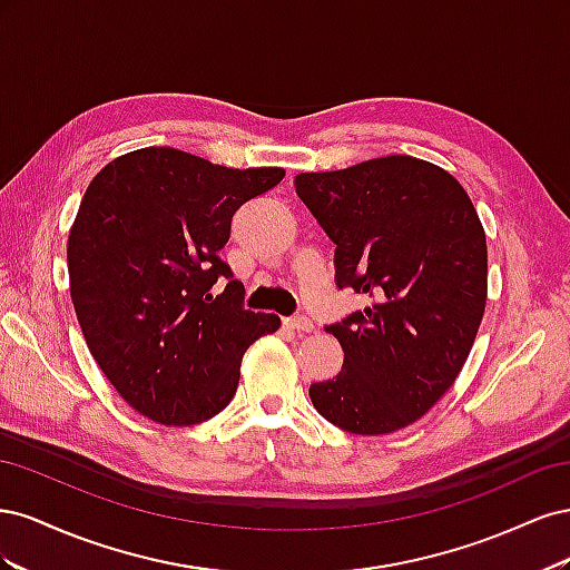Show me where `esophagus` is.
<instances>
[{"label": "esophagus", "instance_id": "1", "mask_svg": "<svg viewBox=\"0 0 570 570\" xmlns=\"http://www.w3.org/2000/svg\"><path fill=\"white\" fill-rule=\"evenodd\" d=\"M287 325L297 333H312L314 331V321H308L306 316H292V318H287Z\"/></svg>", "mask_w": 570, "mask_h": 570}]
</instances>
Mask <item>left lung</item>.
Segmentation results:
<instances>
[{"instance_id": "8db88e82", "label": "left lung", "mask_w": 570, "mask_h": 570, "mask_svg": "<svg viewBox=\"0 0 570 570\" xmlns=\"http://www.w3.org/2000/svg\"><path fill=\"white\" fill-rule=\"evenodd\" d=\"M295 189L335 245V283L373 297L331 325L344 364L308 387L323 419L354 435L419 421L461 373L488 304V239L444 168L392 154L299 174Z\"/></svg>"}]
</instances>
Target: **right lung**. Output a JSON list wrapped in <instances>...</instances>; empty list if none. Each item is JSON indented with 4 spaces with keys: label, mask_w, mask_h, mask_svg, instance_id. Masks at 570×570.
I'll return each mask as SVG.
<instances>
[{
    "label": "right lung",
    "mask_w": 570,
    "mask_h": 570,
    "mask_svg": "<svg viewBox=\"0 0 570 570\" xmlns=\"http://www.w3.org/2000/svg\"><path fill=\"white\" fill-rule=\"evenodd\" d=\"M285 178L278 166L228 168L174 147L109 161L68 233V283L80 331L114 390L145 419L195 425L226 409L249 344L281 327L243 308V283L218 252L247 199Z\"/></svg>",
    "instance_id": "obj_1"
}]
</instances>
